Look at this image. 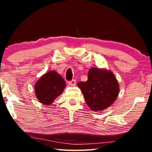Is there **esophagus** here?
Segmentation results:
<instances>
[{
  "mask_svg": "<svg viewBox=\"0 0 152 152\" xmlns=\"http://www.w3.org/2000/svg\"><path fill=\"white\" fill-rule=\"evenodd\" d=\"M68 84L71 86H76V80H72L69 81L68 82Z\"/></svg>",
  "mask_w": 152,
  "mask_h": 152,
  "instance_id": "esophagus-1",
  "label": "esophagus"
}]
</instances>
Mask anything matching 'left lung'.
I'll list each match as a JSON object with an SVG mask.
<instances>
[{
  "label": "left lung",
  "instance_id": "8db88e82",
  "mask_svg": "<svg viewBox=\"0 0 152 152\" xmlns=\"http://www.w3.org/2000/svg\"><path fill=\"white\" fill-rule=\"evenodd\" d=\"M86 103L92 111H102L109 107L119 95V85L111 71L92 68L88 72V80L80 82Z\"/></svg>",
  "mask_w": 152,
  "mask_h": 152
}]
</instances>
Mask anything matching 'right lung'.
<instances>
[{
  "instance_id": "right-lung-1",
  "label": "right lung",
  "mask_w": 152,
  "mask_h": 152,
  "mask_svg": "<svg viewBox=\"0 0 152 152\" xmlns=\"http://www.w3.org/2000/svg\"><path fill=\"white\" fill-rule=\"evenodd\" d=\"M65 80L55 71L51 70L41 77L35 85V96L41 103L51 105L66 88Z\"/></svg>"
}]
</instances>
